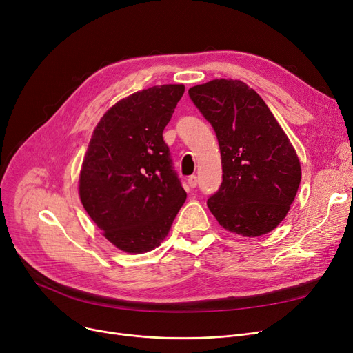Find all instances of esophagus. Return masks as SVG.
I'll use <instances>...</instances> for the list:
<instances>
[{
    "instance_id": "obj_1",
    "label": "esophagus",
    "mask_w": 353,
    "mask_h": 353,
    "mask_svg": "<svg viewBox=\"0 0 353 353\" xmlns=\"http://www.w3.org/2000/svg\"><path fill=\"white\" fill-rule=\"evenodd\" d=\"M188 183H189V186L190 188H196L197 186V176H190L189 179H188Z\"/></svg>"
}]
</instances>
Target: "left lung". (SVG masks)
I'll use <instances>...</instances> for the list:
<instances>
[{
	"mask_svg": "<svg viewBox=\"0 0 353 353\" xmlns=\"http://www.w3.org/2000/svg\"><path fill=\"white\" fill-rule=\"evenodd\" d=\"M214 128L223 181L208 206L226 230L256 237L286 217L301 184V163L257 92L240 80H212L189 90Z\"/></svg>",
	"mask_w": 353,
	"mask_h": 353,
	"instance_id": "1",
	"label": "left lung"
}]
</instances>
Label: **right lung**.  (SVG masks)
Here are the masks:
<instances>
[{"instance_id":"1","label":"right lung","mask_w":353,"mask_h":353,"mask_svg":"<svg viewBox=\"0 0 353 353\" xmlns=\"http://www.w3.org/2000/svg\"><path fill=\"white\" fill-rule=\"evenodd\" d=\"M183 92V84L137 91L111 107L91 136L80 199L104 237L123 252L160 246L186 201L163 140Z\"/></svg>"}]
</instances>
